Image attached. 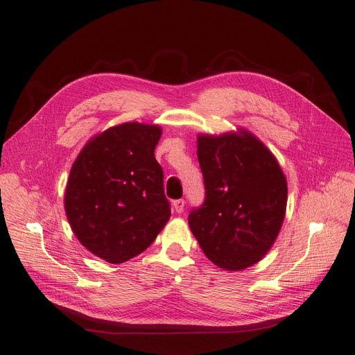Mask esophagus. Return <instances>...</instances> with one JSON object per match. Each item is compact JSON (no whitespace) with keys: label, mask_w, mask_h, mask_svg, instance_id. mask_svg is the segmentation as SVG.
Returning a JSON list of instances; mask_svg holds the SVG:
<instances>
[{"label":"esophagus","mask_w":355,"mask_h":355,"mask_svg":"<svg viewBox=\"0 0 355 355\" xmlns=\"http://www.w3.org/2000/svg\"><path fill=\"white\" fill-rule=\"evenodd\" d=\"M173 209L176 213H182L185 209V201L184 200H176L173 201Z\"/></svg>","instance_id":"obj_1"}]
</instances>
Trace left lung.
Instances as JSON below:
<instances>
[{
  "label": "left lung",
  "mask_w": 355,
  "mask_h": 355,
  "mask_svg": "<svg viewBox=\"0 0 355 355\" xmlns=\"http://www.w3.org/2000/svg\"><path fill=\"white\" fill-rule=\"evenodd\" d=\"M206 201L188 223L222 270L241 271L271 250L286 216L287 180L266 145L247 128L197 135Z\"/></svg>",
  "instance_id": "8db88e82"
}]
</instances>
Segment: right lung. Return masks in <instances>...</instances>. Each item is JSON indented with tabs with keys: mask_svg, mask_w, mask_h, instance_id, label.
I'll return each instance as SVG.
<instances>
[{
	"mask_svg": "<svg viewBox=\"0 0 355 355\" xmlns=\"http://www.w3.org/2000/svg\"><path fill=\"white\" fill-rule=\"evenodd\" d=\"M163 128L123 123L96 133L75 158L63 206L77 240L118 265L146 250L170 219L154 151Z\"/></svg>",
	"mask_w": 355,
	"mask_h": 355,
	"instance_id": "obj_1",
	"label": "right lung"
}]
</instances>
